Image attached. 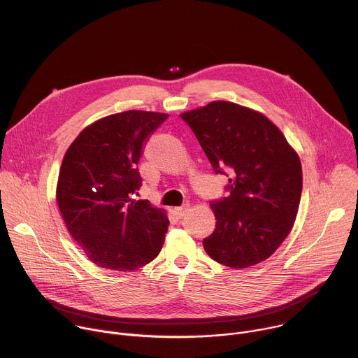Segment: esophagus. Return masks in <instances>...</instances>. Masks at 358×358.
Returning a JSON list of instances; mask_svg holds the SVG:
<instances>
[{"mask_svg":"<svg viewBox=\"0 0 358 358\" xmlns=\"http://www.w3.org/2000/svg\"><path fill=\"white\" fill-rule=\"evenodd\" d=\"M185 213H187V207H180V208L174 210V214L177 218H182L185 215Z\"/></svg>","mask_w":358,"mask_h":358,"instance_id":"1","label":"esophagus"}]
</instances>
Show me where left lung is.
I'll return each instance as SVG.
<instances>
[{
  "label": "left lung",
  "mask_w": 358,
  "mask_h": 358,
  "mask_svg": "<svg viewBox=\"0 0 358 358\" xmlns=\"http://www.w3.org/2000/svg\"><path fill=\"white\" fill-rule=\"evenodd\" d=\"M180 117L194 131L228 195L210 202L217 224L202 241L221 265H257L293 228L301 195V164L282 131L262 113L232 101H211Z\"/></svg>",
  "instance_id": "left-lung-1"
}]
</instances>
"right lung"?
I'll use <instances>...</instances> for the list:
<instances>
[{
	"label": "right lung",
	"instance_id": "obj_1",
	"mask_svg": "<svg viewBox=\"0 0 358 358\" xmlns=\"http://www.w3.org/2000/svg\"><path fill=\"white\" fill-rule=\"evenodd\" d=\"M169 115L127 110L87 126L64 157L57 201L72 238L100 268L131 272L155 259L169 220L147 199L137 164L143 145Z\"/></svg>",
	"mask_w": 358,
	"mask_h": 358
}]
</instances>
